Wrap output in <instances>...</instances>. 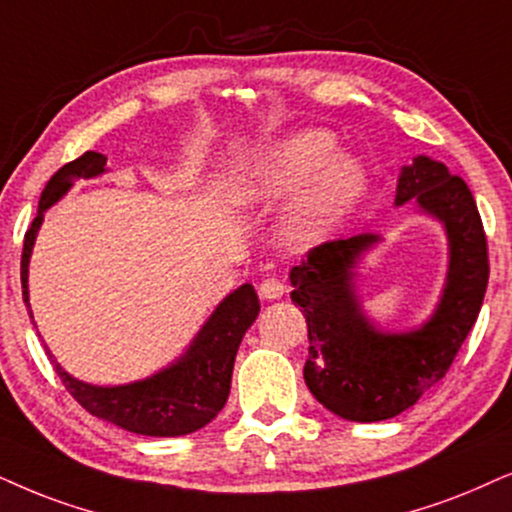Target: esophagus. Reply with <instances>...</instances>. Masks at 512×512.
<instances>
[{"label":"esophagus","mask_w":512,"mask_h":512,"mask_svg":"<svg viewBox=\"0 0 512 512\" xmlns=\"http://www.w3.org/2000/svg\"><path fill=\"white\" fill-rule=\"evenodd\" d=\"M283 293H286V286H283L281 278L269 276L260 283V297H262V300H278V297H283Z\"/></svg>","instance_id":"34e87169"}]
</instances>
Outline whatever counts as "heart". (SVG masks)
<instances>
[{
	"mask_svg": "<svg viewBox=\"0 0 512 512\" xmlns=\"http://www.w3.org/2000/svg\"><path fill=\"white\" fill-rule=\"evenodd\" d=\"M328 129H302L269 146L238 181L243 203H278L300 193L286 234L295 245L321 241L359 203L366 170L359 160L338 153Z\"/></svg>",
	"mask_w": 512,
	"mask_h": 512,
	"instance_id": "obj_1",
	"label": "heart"
}]
</instances>
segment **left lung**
<instances>
[{"instance_id":"8db88e82","label":"left lung","mask_w":512,"mask_h":512,"mask_svg":"<svg viewBox=\"0 0 512 512\" xmlns=\"http://www.w3.org/2000/svg\"><path fill=\"white\" fill-rule=\"evenodd\" d=\"M411 198L444 222L451 250L444 297L420 331H375L361 316L352 267L359 252L378 241L375 236L321 243L290 269V297L302 307L309 331L304 383L328 411L357 423L399 416L435 387L454 364L487 293V234L468 184L446 165L418 155L397 186V205Z\"/></svg>"}]
</instances>
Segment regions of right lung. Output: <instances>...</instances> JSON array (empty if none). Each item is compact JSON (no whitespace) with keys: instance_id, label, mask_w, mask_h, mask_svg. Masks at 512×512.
<instances>
[{"instance_id":"1","label":"right lung","mask_w":512,"mask_h":512,"mask_svg":"<svg viewBox=\"0 0 512 512\" xmlns=\"http://www.w3.org/2000/svg\"><path fill=\"white\" fill-rule=\"evenodd\" d=\"M103 170H106V155L87 151L73 163L63 165L44 186L40 210L23 238L21 286L28 307V262L44 210L54 205L73 186V181L96 177ZM257 314H260V300H257L255 288L245 283L219 304L217 312L210 316L189 352L177 364L132 385L96 387L80 383L56 364L49 349L47 354L61 383L84 411L137 435L179 437L205 428L224 409L231 390L238 345Z\"/></svg>"}]
</instances>
